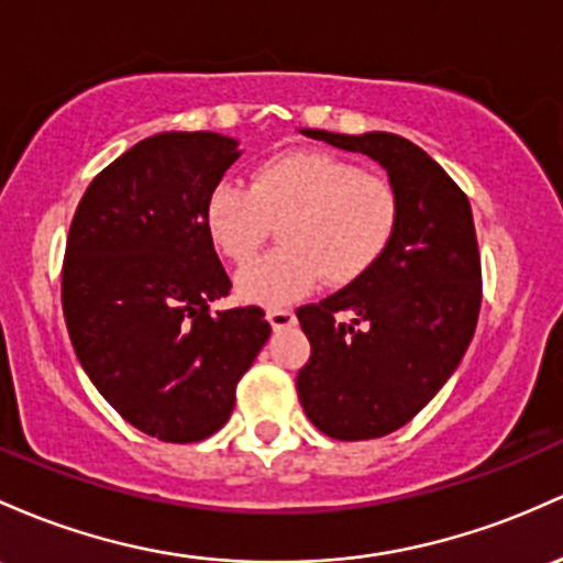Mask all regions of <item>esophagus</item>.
Masks as SVG:
<instances>
[{"instance_id": "34e87169", "label": "esophagus", "mask_w": 563, "mask_h": 563, "mask_svg": "<svg viewBox=\"0 0 563 563\" xmlns=\"http://www.w3.org/2000/svg\"><path fill=\"white\" fill-rule=\"evenodd\" d=\"M267 320H269L272 329L280 331V329H291V325L296 323V314L291 310H269Z\"/></svg>"}]
</instances>
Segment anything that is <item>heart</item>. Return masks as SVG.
Here are the masks:
<instances>
[{"instance_id":"b5f03b06","label":"heart","mask_w":563,"mask_h":563,"mask_svg":"<svg viewBox=\"0 0 563 563\" xmlns=\"http://www.w3.org/2000/svg\"><path fill=\"white\" fill-rule=\"evenodd\" d=\"M284 219V245L238 272L240 299L283 307L310 294L323 277L350 286L390 249L400 219L398 191L387 178L329 152L272 154L253 170L251 187L221 178L206 202L216 249L245 264Z\"/></svg>"}]
</instances>
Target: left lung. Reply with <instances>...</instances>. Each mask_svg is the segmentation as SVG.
Listing matches in <instances>:
<instances>
[{"label": "left lung", "mask_w": 563, "mask_h": 563, "mask_svg": "<svg viewBox=\"0 0 563 563\" xmlns=\"http://www.w3.org/2000/svg\"><path fill=\"white\" fill-rule=\"evenodd\" d=\"M387 170L400 219L361 280L296 310L312 355L296 376L301 409L336 441H368L411 422L456 372L481 310V258L465 191L409 139L301 128Z\"/></svg>", "instance_id": "1"}]
</instances>
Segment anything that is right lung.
Masks as SVG:
<instances>
[{
    "label": "right lung",
    "instance_id": "right-lung-1",
    "mask_svg": "<svg viewBox=\"0 0 563 563\" xmlns=\"http://www.w3.org/2000/svg\"><path fill=\"white\" fill-rule=\"evenodd\" d=\"M240 154L221 133H154L92 178L66 240L74 352L98 393L165 443L224 428L272 331L258 307L211 312L232 283L206 202Z\"/></svg>",
    "mask_w": 563,
    "mask_h": 563
}]
</instances>
